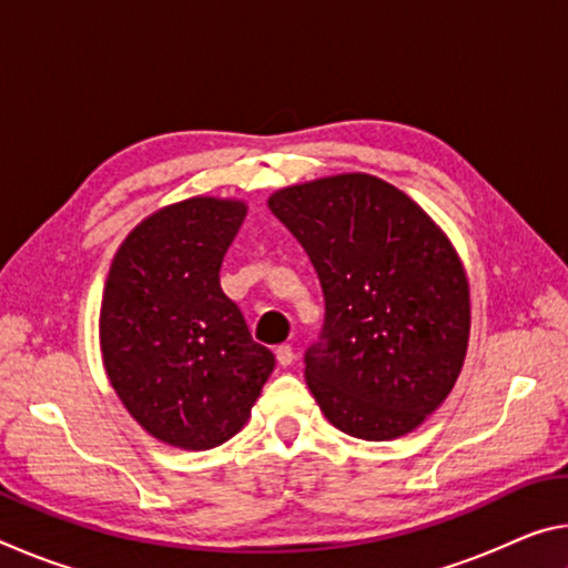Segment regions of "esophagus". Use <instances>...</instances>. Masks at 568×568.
<instances>
[{
  "instance_id": "esophagus-1",
  "label": "esophagus",
  "mask_w": 568,
  "mask_h": 568,
  "mask_svg": "<svg viewBox=\"0 0 568 568\" xmlns=\"http://www.w3.org/2000/svg\"><path fill=\"white\" fill-rule=\"evenodd\" d=\"M275 358H277V363L283 365V368H285V365H291L293 363V348H291V345H277Z\"/></svg>"
}]
</instances>
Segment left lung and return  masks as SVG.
<instances>
[{
	"instance_id": "8db88e82",
	"label": "left lung",
	"mask_w": 568,
	"mask_h": 568,
	"mask_svg": "<svg viewBox=\"0 0 568 568\" xmlns=\"http://www.w3.org/2000/svg\"><path fill=\"white\" fill-rule=\"evenodd\" d=\"M271 213L311 257L325 297L305 381L335 428L410 434L464 368L470 301L460 257L398 187L363 172L283 187Z\"/></svg>"
}]
</instances>
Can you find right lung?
Here are the masks:
<instances>
[{"label": "right lung", "mask_w": 568, "mask_h": 568, "mask_svg": "<svg viewBox=\"0 0 568 568\" xmlns=\"http://www.w3.org/2000/svg\"><path fill=\"white\" fill-rule=\"evenodd\" d=\"M243 200L190 197L132 230L104 283L100 345L130 416L162 444L207 450L233 438L275 368L220 265L243 225Z\"/></svg>", "instance_id": "1"}]
</instances>
